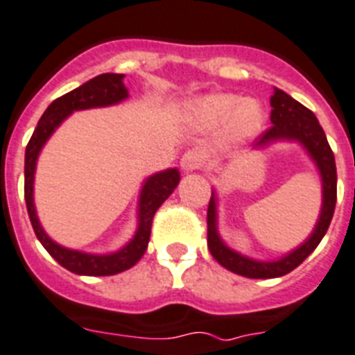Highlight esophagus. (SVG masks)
Returning a JSON list of instances; mask_svg holds the SVG:
<instances>
[{
	"mask_svg": "<svg viewBox=\"0 0 355 355\" xmlns=\"http://www.w3.org/2000/svg\"><path fill=\"white\" fill-rule=\"evenodd\" d=\"M204 164V157L198 151L191 149V151L184 153L182 158H180V166H182L184 171H195V169H200Z\"/></svg>",
	"mask_w": 355,
	"mask_h": 355,
	"instance_id": "1",
	"label": "esophagus"
}]
</instances>
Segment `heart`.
I'll return each mask as SVG.
<instances>
[{
    "label": "heart",
    "mask_w": 355,
    "mask_h": 355,
    "mask_svg": "<svg viewBox=\"0 0 355 355\" xmlns=\"http://www.w3.org/2000/svg\"><path fill=\"white\" fill-rule=\"evenodd\" d=\"M193 114L202 128L215 129L227 123V137L243 140L261 128L262 109L257 102L235 94H211L198 100Z\"/></svg>",
    "instance_id": "heart-1"
}]
</instances>
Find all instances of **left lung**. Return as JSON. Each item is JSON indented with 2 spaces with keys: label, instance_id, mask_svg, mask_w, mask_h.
<instances>
[{
  "label": "left lung",
  "instance_id": "1",
  "mask_svg": "<svg viewBox=\"0 0 355 355\" xmlns=\"http://www.w3.org/2000/svg\"><path fill=\"white\" fill-rule=\"evenodd\" d=\"M270 105H272V116H270L272 125L259 135L257 146L279 140V138L301 142L308 149L310 157L313 158V162L318 164L319 171H321L322 209L312 237L308 239L301 248H297L295 252H292L286 257H282L281 261L259 262L232 252L218 239L217 227H215V198L211 195L209 206H207V248L218 264H223L230 272L250 279L282 277V275L295 270L301 262H304V259L319 246L321 239L324 237L328 226L332 223L337 200L336 158H334L332 148H330L327 135L319 125L315 114L310 109L304 107L302 103H299L297 100L288 96L281 89H273Z\"/></svg>",
  "mask_w": 355,
  "mask_h": 355
}]
</instances>
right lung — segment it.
I'll return each instance as SVG.
<instances>
[{"mask_svg":"<svg viewBox=\"0 0 355 355\" xmlns=\"http://www.w3.org/2000/svg\"><path fill=\"white\" fill-rule=\"evenodd\" d=\"M123 74L105 73L100 76L89 80L80 87H76L71 93L56 98L47 111L43 112L40 118L33 137L28 140L27 149H25V202H27V211L31 224L34 227L37 241L43 244L58 264L67 268L69 272L78 273V275H91V277H102V275H114L123 270H129L135 266L142 255L148 250L149 237H151V226L155 213L166 198L173 193L180 180L178 169H168V171L158 173L148 178V182L144 186L142 195H140V213H138V230L137 235L128 246L112 255H87V253L73 252L67 248L58 246L51 239L45 235L40 223H37L36 209L33 202V184H34V171H36V158L40 155V149L43 144L47 142V138L54 132V129L65 120L73 111L89 107H103L111 105L128 96V89L123 87Z\"/></svg>","mask_w":355,"mask_h":355,"instance_id":"1","label":"right lung"}]
</instances>
